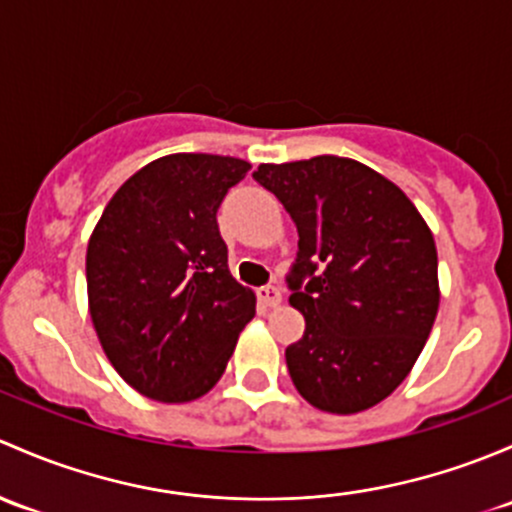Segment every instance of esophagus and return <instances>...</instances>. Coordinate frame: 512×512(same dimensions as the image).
<instances>
[{
	"mask_svg": "<svg viewBox=\"0 0 512 512\" xmlns=\"http://www.w3.org/2000/svg\"><path fill=\"white\" fill-rule=\"evenodd\" d=\"M258 300H261L266 308H276V305H281L283 293L278 286H263V288H258Z\"/></svg>",
	"mask_w": 512,
	"mask_h": 512,
	"instance_id": "esophagus-1",
	"label": "esophagus"
}]
</instances>
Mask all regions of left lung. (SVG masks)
<instances>
[{"instance_id":"left-lung-1","label":"left lung","mask_w":512,"mask_h":512,"mask_svg":"<svg viewBox=\"0 0 512 512\" xmlns=\"http://www.w3.org/2000/svg\"><path fill=\"white\" fill-rule=\"evenodd\" d=\"M254 179L291 214L286 276L305 333L286 365L303 399L355 414L404 382L439 310L436 246L407 194L347 157L261 165Z\"/></svg>"}]
</instances>
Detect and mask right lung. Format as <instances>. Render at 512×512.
Returning a JSON list of instances; mask_svg holds the SVG:
<instances>
[{"label":"right lung","instance_id":"add662e5","mask_svg":"<svg viewBox=\"0 0 512 512\" xmlns=\"http://www.w3.org/2000/svg\"><path fill=\"white\" fill-rule=\"evenodd\" d=\"M251 170L179 152L135 172L86 254L88 305L110 365L145 397L192 402L224 374L256 295L229 271L217 212Z\"/></svg>","mask_w":512,"mask_h":512}]
</instances>
